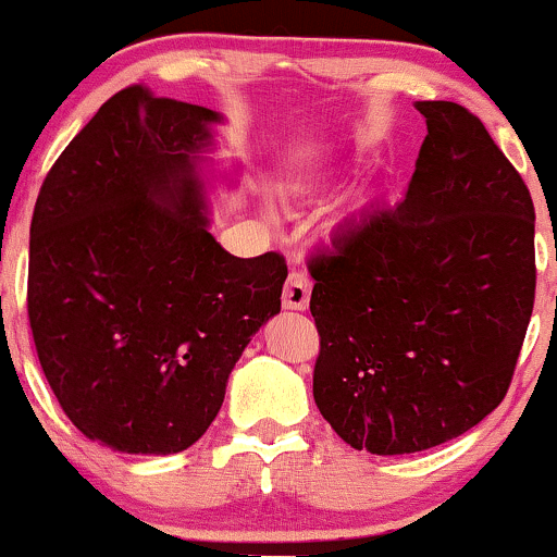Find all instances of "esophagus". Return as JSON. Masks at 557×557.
<instances>
[{
    "label": "esophagus",
    "mask_w": 557,
    "mask_h": 557,
    "mask_svg": "<svg viewBox=\"0 0 557 557\" xmlns=\"http://www.w3.org/2000/svg\"><path fill=\"white\" fill-rule=\"evenodd\" d=\"M309 298H311L309 274L300 272V270H293L290 274H287L283 306L290 311H304V309H309Z\"/></svg>",
    "instance_id": "1"
}]
</instances>
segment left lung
Here are the masks:
<instances>
[{
	"instance_id": "1",
	"label": "left lung",
	"mask_w": 557,
	"mask_h": 557,
	"mask_svg": "<svg viewBox=\"0 0 557 557\" xmlns=\"http://www.w3.org/2000/svg\"><path fill=\"white\" fill-rule=\"evenodd\" d=\"M406 198L309 259L314 400L356 450L400 456L500 406L534 309V203L476 114L419 101Z\"/></svg>"
}]
</instances>
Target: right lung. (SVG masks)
<instances>
[{
    "label": "right lung",
    "mask_w": 557,
    "mask_h": 557,
    "mask_svg": "<svg viewBox=\"0 0 557 557\" xmlns=\"http://www.w3.org/2000/svg\"><path fill=\"white\" fill-rule=\"evenodd\" d=\"M220 114L127 86L57 157L30 220L28 322L62 411L123 453L209 430L243 348L280 311L285 257L227 253L194 157Z\"/></svg>",
    "instance_id": "obj_1"
}]
</instances>
